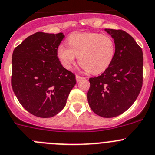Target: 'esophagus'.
I'll list each match as a JSON object with an SVG mask.
<instances>
[{
  "instance_id": "1",
  "label": "esophagus",
  "mask_w": 155,
  "mask_h": 155,
  "mask_svg": "<svg viewBox=\"0 0 155 155\" xmlns=\"http://www.w3.org/2000/svg\"><path fill=\"white\" fill-rule=\"evenodd\" d=\"M76 81H77V82H79V81L82 80V79H85V77H82V76H78V75H76Z\"/></svg>"
}]
</instances>
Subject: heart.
Here are the masks:
<instances>
[{"label": "heart", "mask_w": 155, "mask_h": 155, "mask_svg": "<svg viewBox=\"0 0 155 155\" xmlns=\"http://www.w3.org/2000/svg\"><path fill=\"white\" fill-rule=\"evenodd\" d=\"M68 47L60 45L57 56L66 68H71L79 57L82 67L92 74L102 73L110 66L115 54V41L107 34L74 33L67 39Z\"/></svg>", "instance_id": "obj_1"}]
</instances>
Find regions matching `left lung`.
Returning <instances> with one entry per match:
<instances>
[{"instance_id":"left-lung-1","label":"left lung","mask_w":155,"mask_h":155,"mask_svg":"<svg viewBox=\"0 0 155 155\" xmlns=\"http://www.w3.org/2000/svg\"><path fill=\"white\" fill-rule=\"evenodd\" d=\"M105 30L115 41V57L102 75L89 79L87 98L96 115L113 118L128 110L141 92L143 53L134 38L124 30Z\"/></svg>"}]
</instances>
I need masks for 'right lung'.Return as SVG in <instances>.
Listing matches in <instances>:
<instances>
[{
  "instance_id": "obj_1",
  "label": "right lung",
  "mask_w": 155,
  "mask_h": 155,
  "mask_svg": "<svg viewBox=\"0 0 155 155\" xmlns=\"http://www.w3.org/2000/svg\"><path fill=\"white\" fill-rule=\"evenodd\" d=\"M64 37L63 33L37 32L13 52V91L22 106L37 117L57 115L76 83L75 75L62 66L57 56Z\"/></svg>"
}]
</instances>
